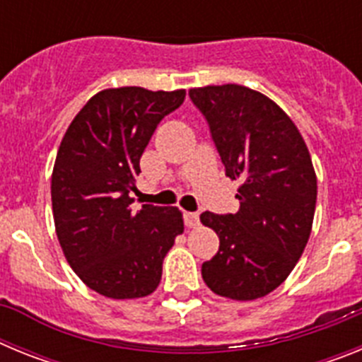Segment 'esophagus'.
<instances>
[{
	"label": "esophagus",
	"mask_w": 362,
	"mask_h": 362,
	"mask_svg": "<svg viewBox=\"0 0 362 362\" xmlns=\"http://www.w3.org/2000/svg\"><path fill=\"white\" fill-rule=\"evenodd\" d=\"M183 219L185 225H187L188 228H196V226L199 225V214L197 212H185Z\"/></svg>",
	"instance_id": "obj_1"
}]
</instances>
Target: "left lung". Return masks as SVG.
Segmentation results:
<instances>
[{"label": "left lung", "mask_w": 362, "mask_h": 362, "mask_svg": "<svg viewBox=\"0 0 362 362\" xmlns=\"http://www.w3.org/2000/svg\"><path fill=\"white\" fill-rule=\"evenodd\" d=\"M230 179H239L235 214H201L219 250L201 267L214 293L252 300L276 290L312 232L317 179L296 124L272 99L241 85L192 88Z\"/></svg>", "instance_id": "1"}]
</instances>
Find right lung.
I'll use <instances>...</instances> for the list:
<instances>
[{"instance_id":"1","label":"right lung","mask_w":362,"mask_h":362,"mask_svg":"<svg viewBox=\"0 0 362 362\" xmlns=\"http://www.w3.org/2000/svg\"><path fill=\"white\" fill-rule=\"evenodd\" d=\"M185 90L123 86L99 92L74 117L52 172V212L66 261L79 279L110 299L158 288L163 259L183 232L175 206L132 209L139 159Z\"/></svg>"}]
</instances>
